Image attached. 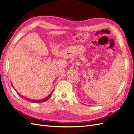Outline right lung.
<instances>
[{
	"instance_id": "add662e5",
	"label": "right lung",
	"mask_w": 134,
	"mask_h": 134,
	"mask_svg": "<svg viewBox=\"0 0 134 134\" xmlns=\"http://www.w3.org/2000/svg\"><path fill=\"white\" fill-rule=\"evenodd\" d=\"M12 86H13V85H12ZM52 92H53V91H52ZM52 92L51 93V94H50V95H48L47 97H45V98H44L42 99H41V100L31 99H29V98H25V97H23V96H21V95H19V96H21V97H22V98L25 99H26V100H27V101H30V102H33V103H40V102H45V101H46V100H47L48 98H49L50 97H51V94H52Z\"/></svg>"
}]
</instances>
